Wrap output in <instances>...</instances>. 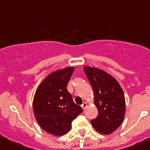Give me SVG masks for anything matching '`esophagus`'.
I'll use <instances>...</instances> for the list:
<instances>
[{"label":"esophagus","mask_w":150,"mask_h":150,"mask_svg":"<svg viewBox=\"0 0 150 150\" xmlns=\"http://www.w3.org/2000/svg\"><path fill=\"white\" fill-rule=\"evenodd\" d=\"M81 107H82V108L83 109V110H85V109L87 107V103H86V102H83V103L82 104V105H81Z\"/></svg>","instance_id":"34e87169"}]
</instances>
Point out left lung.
<instances>
[{"mask_svg":"<svg viewBox=\"0 0 150 150\" xmlns=\"http://www.w3.org/2000/svg\"><path fill=\"white\" fill-rule=\"evenodd\" d=\"M84 72L94 93L98 116L91 120L96 131L110 134L123 121L125 102L123 91L117 81L102 69L84 67Z\"/></svg>","mask_w":150,"mask_h":150,"instance_id":"obj_1","label":"left lung"}]
</instances>
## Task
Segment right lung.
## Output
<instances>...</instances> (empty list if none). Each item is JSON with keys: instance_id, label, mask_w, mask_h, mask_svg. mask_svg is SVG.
<instances>
[{"instance_id": "add662e5", "label": "right lung", "mask_w": 150, "mask_h": 150, "mask_svg": "<svg viewBox=\"0 0 150 150\" xmlns=\"http://www.w3.org/2000/svg\"><path fill=\"white\" fill-rule=\"evenodd\" d=\"M74 69L67 67L51 73L35 93L33 105L36 120L45 131L52 135L62 136L69 132L72 120L83 112L67 89Z\"/></svg>"}]
</instances>
